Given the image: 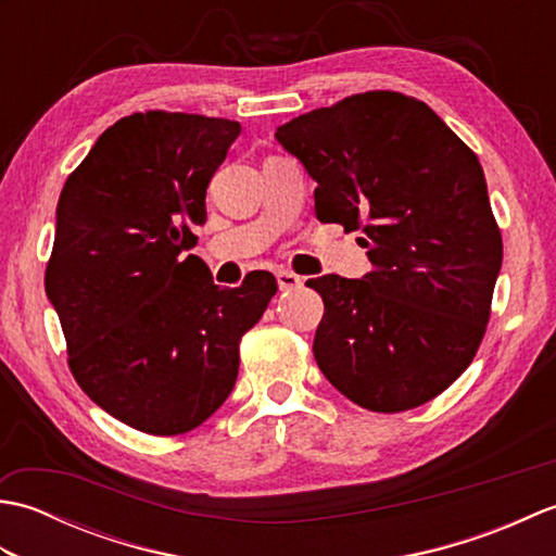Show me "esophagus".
<instances>
[{
  "instance_id": "obj_1",
  "label": "esophagus",
  "mask_w": 556,
  "mask_h": 556,
  "mask_svg": "<svg viewBox=\"0 0 556 556\" xmlns=\"http://www.w3.org/2000/svg\"><path fill=\"white\" fill-rule=\"evenodd\" d=\"M277 285H279L281 291H289V289H299L303 285V279L296 275V271L279 269L277 271Z\"/></svg>"
}]
</instances>
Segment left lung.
I'll return each mask as SVG.
<instances>
[{
	"instance_id": "obj_1",
	"label": "left lung",
	"mask_w": 556,
	"mask_h": 556,
	"mask_svg": "<svg viewBox=\"0 0 556 556\" xmlns=\"http://www.w3.org/2000/svg\"><path fill=\"white\" fill-rule=\"evenodd\" d=\"M275 138L317 181V219L363 229L372 263L363 279L305 281L325 301L317 365L368 410L428 404L473 361L502 269L476 152L392 90L301 114Z\"/></svg>"
}]
</instances>
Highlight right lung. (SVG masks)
<instances>
[{"label":"right lung","mask_w":556,"mask_h":556,"mask_svg":"<svg viewBox=\"0 0 556 556\" xmlns=\"http://www.w3.org/2000/svg\"><path fill=\"white\" fill-rule=\"evenodd\" d=\"M239 134V122L203 114L124 116L59 195L45 291L68 368L100 408L140 432H188L227 401L239 341L277 293L269 271L222 289L186 255Z\"/></svg>","instance_id":"obj_1"}]
</instances>
